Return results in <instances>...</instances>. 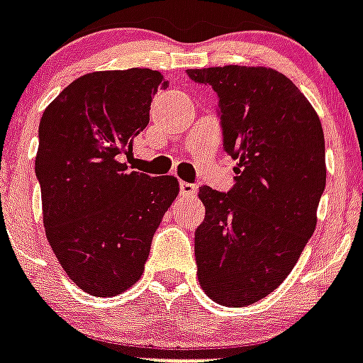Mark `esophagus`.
<instances>
[{
	"instance_id": "34e87169",
	"label": "esophagus",
	"mask_w": 363,
	"mask_h": 363,
	"mask_svg": "<svg viewBox=\"0 0 363 363\" xmlns=\"http://www.w3.org/2000/svg\"><path fill=\"white\" fill-rule=\"evenodd\" d=\"M179 188H181L182 196H186V197H191L197 191L196 184H191V182H184V181L179 182Z\"/></svg>"
}]
</instances>
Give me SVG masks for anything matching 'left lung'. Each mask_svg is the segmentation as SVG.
Masks as SVG:
<instances>
[{
	"mask_svg": "<svg viewBox=\"0 0 363 363\" xmlns=\"http://www.w3.org/2000/svg\"><path fill=\"white\" fill-rule=\"evenodd\" d=\"M186 72L216 91L223 149L238 160L228 194L199 188L197 279L214 302L242 308L281 285L313 235L326 184L325 134L313 106L278 70Z\"/></svg>",
	"mask_w": 363,
	"mask_h": 363,
	"instance_id": "left-lung-1",
	"label": "left lung"
}]
</instances>
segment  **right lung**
I'll use <instances>...</instances> for the list:
<instances>
[{"label":"right lung","mask_w":363,"mask_h":363,"mask_svg":"<svg viewBox=\"0 0 363 363\" xmlns=\"http://www.w3.org/2000/svg\"><path fill=\"white\" fill-rule=\"evenodd\" d=\"M167 82L158 70L79 76L44 110L35 175L44 231L82 291L115 296L143 274L152 235L179 194L173 175L128 172L134 138Z\"/></svg>","instance_id":"add662e5"}]
</instances>
